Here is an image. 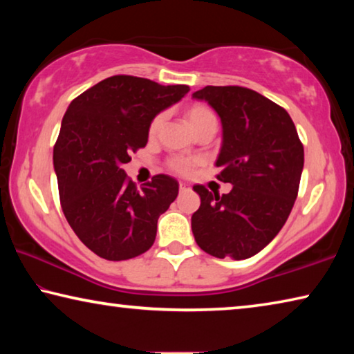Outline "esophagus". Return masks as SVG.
Segmentation results:
<instances>
[{
    "label": "esophagus",
    "instance_id": "34e87169",
    "mask_svg": "<svg viewBox=\"0 0 354 354\" xmlns=\"http://www.w3.org/2000/svg\"><path fill=\"white\" fill-rule=\"evenodd\" d=\"M190 190V185L185 184V183H179V192L184 194V192H189Z\"/></svg>",
    "mask_w": 354,
    "mask_h": 354
}]
</instances>
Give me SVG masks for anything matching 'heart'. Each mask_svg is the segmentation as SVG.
<instances>
[{"label":"heart","instance_id":"heart-1","mask_svg":"<svg viewBox=\"0 0 354 354\" xmlns=\"http://www.w3.org/2000/svg\"><path fill=\"white\" fill-rule=\"evenodd\" d=\"M184 117L187 120L189 127L196 131L200 129L201 127H205L207 123H217V118H215L214 112L209 109L207 106L205 104H200V103H195V104H190L185 107L184 111ZM164 122H165V113L160 112L156 115L151 123H149V128H148V134L149 137H156L159 133L160 129L164 127ZM198 164V160L195 159H185V158H175L170 160V169L178 173V175H183V176H189L194 169Z\"/></svg>","mask_w":354,"mask_h":354}]
</instances>
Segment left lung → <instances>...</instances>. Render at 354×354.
<instances>
[{
  "label": "left lung",
  "mask_w": 354,
  "mask_h": 354,
  "mask_svg": "<svg viewBox=\"0 0 354 354\" xmlns=\"http://www.w3.org/2000/svg\"><path fill=\"white\" fill-rule=\"evenodd\" d=\"M192 97L218 113L223 142L217 179L232 184L223 195L194 185L201 205L192 215V232L207 254L248 259L289 217L303 171V143L287 111L251 88L206 86Z\"/></svg>",
  "instance_id": "8db88e82"
}]
</instances>
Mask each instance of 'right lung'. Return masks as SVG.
<instances>
[{
	"label": "right lung",
	"instance_id": "add662e5",
	"mask_svg": "<svg viewBox=\"0 0 354 354\" xmlns=\"http://www.w3.org/2000/svg\"><path fill=\"white\" fill-rule=\"evenodd\" d=\"M189 91L117 75L76 97L65 112L53 151L59 198L75 234L103 259H133L154 243L159 215L179 184L156 175L137 189L122 165L147 145L151 120Z\"/></svg>",
	"mask_w": 354,
	"mask_h": 354
}]
</instances>
